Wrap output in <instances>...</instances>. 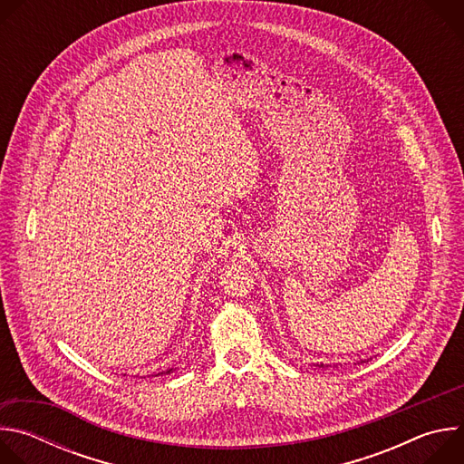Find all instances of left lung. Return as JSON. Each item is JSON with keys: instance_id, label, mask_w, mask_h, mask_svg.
I'll return each instance as SVG.
<instances>
[{"instance_id": "left-lung-1", "label": "left lung", "mask_w": 464, "mask_h": 464, "mask_svg": "<svg viewBox=\"0 0 464 464\" xmlns=\"http://www.w3.org/2000/svg\"><path fill=\"white\" fill-rule=\"evenodd\" d=\"M319 367H324V365H323V363H321V365H319Z\"/></svg>"}]
</instances>
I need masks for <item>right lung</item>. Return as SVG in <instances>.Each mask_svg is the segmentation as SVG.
Wrapping results in <instances>:
<instances>
[{
	"instance_id": "add662e5",
	"label": "right lung",
	"mask_w": 464,
	"mask_h": 464,
	"mask_svg": "<svg viewBox=\"0 0 464 464\" xmlns=\"http://www.w3.org/2000/svg\"><path fill=\"white\" fill-rule=\"evenodd\" d=\"M170 371H172V369H169V371H167V372H170Z\"/></svg>"
}]
</instances>
